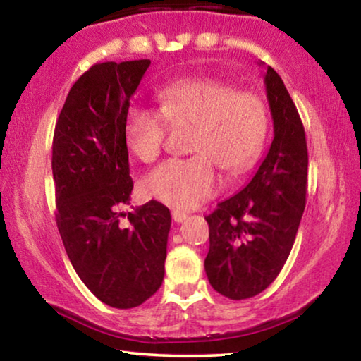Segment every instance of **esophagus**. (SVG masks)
I'll use <instances>...</instances> for the list:
<instances>
[{
    "label": "esophagus",
    "instance_id": "1",
    "mask_svg": "<svg viewBox=\"0 0 361 361\" xmlns=\"http://www.w3.org/2000/svg\"><path fill=\"white\" fill-rule=\"evenodd\" d=\"M186 217H188V214L186 212H181V211H173L171 212V219H173L175 222H183V221H186Z\"/></svg>",
    "mask_w": 361,
    "mask_h": 361
}]
</instances>
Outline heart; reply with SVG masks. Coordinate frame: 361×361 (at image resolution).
Segmentation results:
<instances>
[{"label": "heart", "mask_w": 361, "mask_h": 361, "mask_svg": "<svg viewBox=\"0 0 361 361\" xmlns=\"http://www.w3.org/2000/svg\"><path fill=\"white\" fill-rule=\"evenodd\" d=\"M159 113L132 106L124 119L129 150L144 164L161 155L166 130L192 126L190 159H171L152 171L144 190L175 209H191L221 186L227 175L250 169L267 135V109L250 91H235L216 78H183L157 93Z\"/></svg>", "instance_id": "b5f03b06"}]
</instances>
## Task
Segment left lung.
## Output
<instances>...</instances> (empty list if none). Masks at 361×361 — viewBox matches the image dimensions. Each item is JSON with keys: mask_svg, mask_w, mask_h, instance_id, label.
Segmentation results:
<instances>
[{"mask_svg": "<svg viewBox=\"0 0 361 361\" xmlns=\"http://www.w3.org/2000/svg\"><path fill=\"white\" fill-rule=\"evenodd\" d=\"M273 142L250 183L206 216L209 252L204 270L222 296L253 298L280 275L306 207L307 145L286 86L267 68Z\"/></svg>", "mask_w": 361, "mask_h": 361, "instance_id": "1", "label": "left lung"}]
</instances>
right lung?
<instances>
[{
	"label": "right lung",
	"instance_id": "add662e5",
	"mask_svg": "<svg viewBox=\"0 0 361 361\" xmlns=\"http://www.w3.org/2000/svg\"><path fill=\"white\" fill-rule=\"evenodd\" d=\"M150 60L96 63L75 81L55 124V221L72 265L99 301L140 306L161 286L169 207L149 201L121 217L134 183L124 119Z\"/></svg>",
	"mask_w": 361,
	"mask_h": 361
}]
</instances>
